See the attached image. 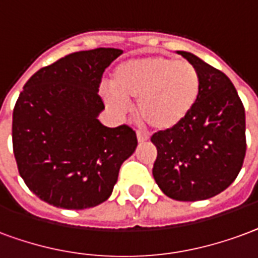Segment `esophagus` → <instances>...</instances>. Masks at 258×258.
Here are the masks:
<instances>
[{
  "mask_svg": "<svg viewBox=\"0 0 258 258\" xmlns=\"http://www.w3.org/2000/svg\"><path fill=\"white\" fill-rule=\"evenodd\" d=\"M137 138H138V142H146L149 139L148 133H145L144 130H138L137 131Z\"/></svg>",
  "mask_w": 258,
  "mask_h": 258,
  "instance_id": "esophagus-1",
  "label": "esophagus"
}]
</instances>
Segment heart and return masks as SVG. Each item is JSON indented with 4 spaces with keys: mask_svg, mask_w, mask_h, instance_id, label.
<instances>
[{
    "mask_svg": "<svg viewBox=\"0 0 258 258\" xmlns=\"http://www.w3.org/2000/svg\"><path fill=\"white\" fill-rule=\"evenodd\" d=\"M201 93V79L187 61L165 56L131 58L116 67L105 101L123 109L125 100L137 101L138 117L149 127L167 131L187 117Z\"/></svg>",
    "mask_w": 258,
    "mask_h": 258,
    "instance_id": "heart-1",
    "label": "heart"
}]
</instances>
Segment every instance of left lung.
<instances>
[{"label": "left lung", "instance_id": "8db88e82", "mask_svg": "<svg viewBox=\"0 0 258 258\" xmlns=\"http://www.w3.org/2000/svg\"><path fill=\"white\" fill-rule=\"evenodd\" d=\"M201 93L182 123L152 137L157 148L153 176L167 197L200 201L224 191L238 176L246 154L245 108L228 76L187 51Z\"/></svg>", "mask_w": 258, "mask_h": 258}]
</instances>
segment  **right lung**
Wrapping results in <instances>:
<instances>
[{
    "instance_id": "add662e5",
    "label": "right lung",
    "mask_w": 258,
    "mask_h": 258,
    "mask_svg": "<svg viewBox=\"0 0 258 258\" xmlns=\"http://www.w3.org/2000/svg\"><path fill=\"white\" fill-rule=\"evenodd\" d=\"M113 47L71 53L37 71L13 108L12 144L17 169L42 201L86 209L110 197L121 164L138 139L127 124L105 127L98 94Z\"/></svg>"
}]
</instances>
